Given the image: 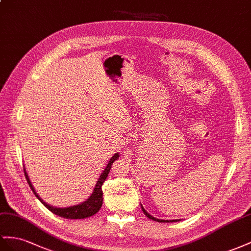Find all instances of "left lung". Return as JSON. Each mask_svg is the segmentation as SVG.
<instances>
[{"instance_id": "1", "label": "left lung", "mask_w": 251, "mask_h": 251, "mask_svg": "<svg viewBox=\"0 0 251 251\" xmlns=\"http://www.w3.org/2000/svg\"><path fill=\"white\" fill-rule=\"evenodd\" d=\"M141 207H142V205H141ZM142 210H143V212H144V214H145L147 217H150L151 220H152V221H157V222H159V223H173V222H177V220H174V221H164V220H158V218L153 217V216H151V214L147 213V212L145 211V209H144L143 207H142Z\"/></svg>"}]
</instances>
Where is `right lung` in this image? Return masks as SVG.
<instances>
[{"mask_svg": "<svg viewBox=\"0 0 251 251\" xmlns=\"http://www.w3.org/2000/svg\"><path fill=\"white\" fill-rule=\"evenodd\" d=\"M119 157H120V155L118 152L114 153V155L111 157L110 161H109V163L106 166V169L104 170V172L101 173V175L100 176L98 182H96V185H95V188L93 190V193L91 194V196H90L86 201H83L79 204L73 205V207H68V208H55V207H53V205H50L46 201H43L42 199L40 198V196L36 193V191L33 187V184H31V182L29 180V177H28L26 170H25L24 166H23V170H24L25 178H26L27 183L30 187L31 191L34 192V194L36 195V197L43 203V205H46V207L50 212H52V213L58 215L60 217H63V218H71V220H81V218L92 216L95 213H98V212L100 211L101 204H102L101 185H102V183L105 182L106 178L108 177L109 172H110V170H111L112 163L115 161V160L119 159Z\"/></svg>", "mask_w": 251, "mask_h": 251, "instance_id": "right-lung-1", "label": "right lung"}]
</instances>
